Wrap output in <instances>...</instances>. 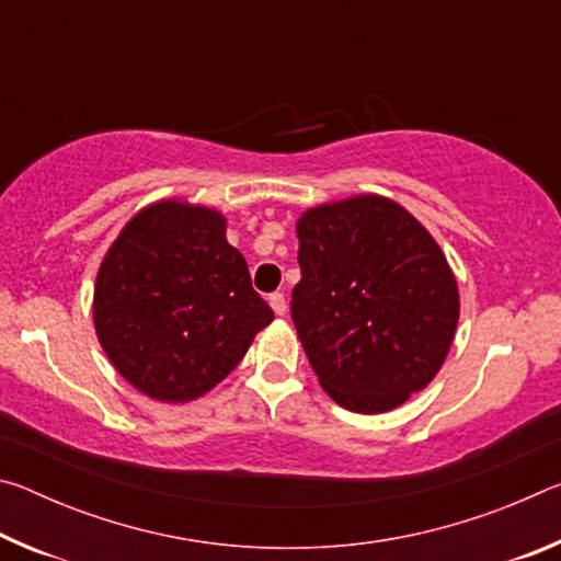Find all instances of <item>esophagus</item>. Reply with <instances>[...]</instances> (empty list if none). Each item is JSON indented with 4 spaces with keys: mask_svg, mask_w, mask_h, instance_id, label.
Wrapping results in <instances>:
<instances>
[{
    "mask_svg": "<svg viewBox=\"0 0 561 561\" xmlns=\"http://www.w3.org/2000/svg\"><path fill=\"white\" fill-rule=\"evenodd\" d=\"M270 307L274 309V314L277 317H284L287 314V299H284L282 291H274L270 294Z\"/></svg>",
    "mask_w": 561,
    "mask_h": 561,
    "instance_id": "obj_1",
    "label": "esophagus"
}]
</instances>
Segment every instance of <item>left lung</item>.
I'll list each match as a JSON object with an SVG mask.
<instances>
[{
    "instance_id": "1",
    "label": "left lung",
    "mask_w": 561,
    "mask_h": 561,
    "mask_svg": "<svg viewBox=\"0 0 561 561\" xmlns=\"http://www.w3.org/2000/svg\"><path fill=\"white\" fill-rule=\"evenodd\" d=\"M291 321L319 383L354 413H386L440 371L460 317L438 242L378 195L319 205L297 222Z\"/></svg>"
}]
</instances>
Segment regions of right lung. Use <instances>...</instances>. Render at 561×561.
I'll list each match as a JSON object with an SVG mask.
<instances>
[{"mask_svg":"<svg viewBox=\"0 0 561 561\" xmlns=\"http://www.w3.org/2000/svg\"><path fill=\"white\" fill-rule=\"evenodd\" d=\"M272 319L227 242L225 217L178 201L150 205L123 227L93 289V324L111 364L165 403L215 388Z\"/></svg>","mask_w":561,"mask_h":561,"instance_id":"1","label":"right lung"}]
</instances>
